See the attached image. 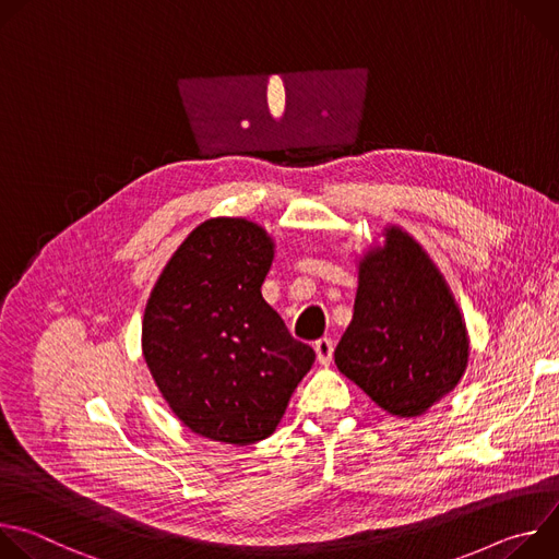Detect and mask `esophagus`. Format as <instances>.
I'll use <instances>...</instances> for the list:
<instances>
[{
    "label": "esophagus",
    "mask_w": 559,
    "mask_h": 559,
    "mask_svg": "<svg viewBox=\"0 0 559 559\" xmlns=\"http://www.w3.org/2000/svg\"><path fill=\"white\" fill-rule=\"evenodd\" d=\"M313 349H316V358H318V362L325 365V367L332 362V358H334V341H330V338L316 341Z\"/></svg>",
    "instance_id": "obj_1"
}]
</instances>
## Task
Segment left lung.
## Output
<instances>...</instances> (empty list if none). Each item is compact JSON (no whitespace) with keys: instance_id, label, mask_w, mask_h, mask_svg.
Returning <instances> with one entry per match:
<instances>
[{"instance_id":"obj_1","label":"left lung","mask_w":559,"mask_h":559,"mask_svg":"<svg viewBox=\"0 0 559 559\" xmlns=\"http://www.w3.org/2000/svg\"><path fill=\"white\" fill-rule=\"evenodd\" d=\"M384 246L358 263L354 318L334 358L391 416L427 414L462 380L468 334L460 307L423 246L386 225Z\"/></svg>"}]
</instances>
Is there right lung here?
<instances>
[{
	"instance_id": "1",
	"label": "right lung",
	"mask_w": 559,
	"mask_h": 559,
	"mask_svg": "<svg viewBox=\"0 0 559 559\" xmlns=\"http://www.w3.org/2000/svg\"><path fill=\"white\" fill-rule=\"evenodd\" d=\"M272 236L248 218L194 227L154 283L141 328L145 365L197 436L246 447L270 438L313 349L287 332L261 285Z\"/></svg>"
}]
</instances>
